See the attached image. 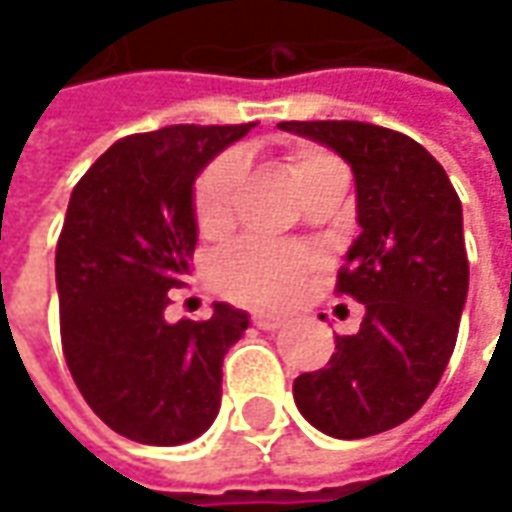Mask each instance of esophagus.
Masks as SVG:
<instances>
[{
  "label": "esophagus",
  "mask_w": 512,
  "mask_h": 512,
  "mask_svg": "<svg viewBox=\"0 0 512 512\" xmlns=\"http://www.w3.org/2000/svg\"><path fill=\"white\" fill-rule=\"evenodd\" d=\"M252 320H255V326L263 328V331H274V328L283 326V314H274V311H255Z\"/></svg>",
  "instance_id": "1"
}]
</instances>
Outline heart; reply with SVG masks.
Here are the masks:
<instances>
[{"mask_svg": "<svg viewBox=\"0 0 512 512\" xmlns=\"http://www.w3.org/2000/svg\"><path fill=\"white\" fill-rule=\"evenodd\" d=\"M328 164H334V161L323 152L297 150L289 155L291 175L300 186L306 184L317 169L328 167ZM238 181V158L229 155V158L215 161L195 184V221L201 226L203 235H218L223 229H229L232 215H235ZM309 269L311 257L303 249L249 240L218 260L215 280L229 297H238L246 303H260V306H277L300 291Z\"/></svg>", "mask_w": 512, "mask_h": 512, "instance_id": "b5f03b06", "label": "heart"}]
</instances>
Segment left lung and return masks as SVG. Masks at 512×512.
<instances>
[{
  "mask_svg": "<svg viewBox=\"0 0 512 512\" xmlns=\"http://www.w3.org/2000/svg\"><path fill=\"white\" fill-rule=\"evenodd\" d=\"M280 130L334 150L354 172L360 235L337 291L365 306L326 368L294 379L317 431L365 439L425 405L448 368L467 300L462 203L448 172L408 135L362 121H283Z\"/></svg>",
  "mask_w": 512,
  "mask_h": 512,
  "instance_id": "1",
  "label": "left lung"
}]
</instances>
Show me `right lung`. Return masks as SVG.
I'll list each match as a JSON object with an SVG mask.
<instances>
[{
	"instance_id": "obj_1",
	"label": "right lung",
	"mask_w": 512,
	"mask_h": 512,
	"mask_svg": "<svg viewBox=\"0 0 512 512\" xmlns=\"http://www.w3.org/2000/svg\"><path fill=\"white\" fill-rule=\"evenodd\" d=\"M255 124H175L115 141L81 178L56 246L62 348L81 397L141 445H184L221 411L223 357L249 314L169 323L198 243L195 181Z\"/></svg>"
}]
</instances>
